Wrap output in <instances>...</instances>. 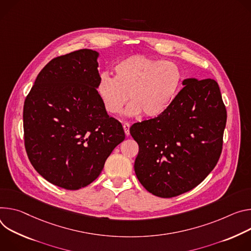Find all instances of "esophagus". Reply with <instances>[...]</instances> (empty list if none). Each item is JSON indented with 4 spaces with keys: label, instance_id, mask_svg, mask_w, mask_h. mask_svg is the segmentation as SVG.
Segmentation results:
<instances>
[{
    "label": "esophagus",
    "instance_id": "esophagus-1",
    "mask_svg": "<svg viewBox=\"0 0 251 251\" xmlns=\"http://www.w3.org/2000/svg\"><path fill=\"white\" fill-rule=\"evenodd\" d=\"M123 126H124V129H125V132H126V135H128L129 134V124H127V123H125L124 125H123Z\"/></svg>",
    "mask_w": 251,
    "mask_h": 251
}]
</instances>
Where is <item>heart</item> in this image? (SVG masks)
Listing matches in <instances>:
<instances>
[{
  "instance_id": "obj_1",
  "label": "heart",
  "mask_w": 251,
  "mask_h": 251,
  "mask_svg": "<svg viewBox=\"0 0 251 251\" xmlns=\"http://www.w3.org/2000/svg\"><path fill=\"white\" fill-rule=\"evenodd\" d=\"M114 77L101 75L97 86L103 107L119 115L129 98L126 114L153 119L170 107L182 79L173 62H161L143 54L126 58L114 67Z\"/></svg>"
}]
</instances>
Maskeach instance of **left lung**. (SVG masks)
I'll return each instance as SVG.
<instances>
[{
    "label": "left lung",
    "mask_w": 251,
    "mask_h": 251,
    "mask_svg": "<svg viewBox=\"0 0 251 251\" xmlns=\"http://www.w3.org/2000/svg\"><path fill=\"white\" fill-rule=\"evenodd\" d=\"M182 85L163 114L129 128L140 147L136 177L163 199L198 186L214 169L224 144L227 115L218 83L187 78Z\"/></svg>",
    "instance_id": "obj_1"
}]
</instances>
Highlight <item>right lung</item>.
Returning <instances> with one entry per match:
<instances>
[{"mask_svg":"<svg viewBox=\"0 0 251 251\" xmlns=\"http://www.w3.org/2000/svg\"><path fill=\"white\" fill-rule=\"evenodd\" d=\"M98 55L83 49L52 59L24 103L27 157L49 182L69 190L92 183L126 138L98 94Z\"/></svg>","mask_w":251,"mask_h":251,"instance_id":"right-lung-1","label":"right lung"}]
</instances>
